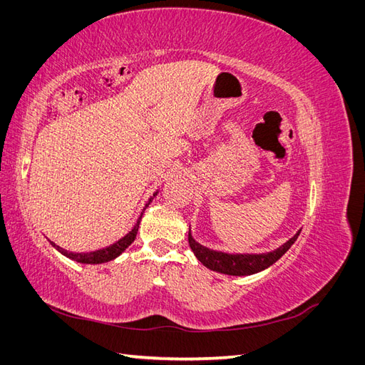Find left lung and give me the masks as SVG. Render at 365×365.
Returning a JSON list of instances; mask_svg holds the SVG:
<instances>
[{
    "label": "left lung",
    "mask_w": 365,
    "mask_h": 365,
    "mask_svg": "<svg viewBox=\"0 0 365 365\" xmlns=\"http://www.w3.org/2000/svg\"><path fill=\"white\" fill-rule=\"evenodd\" d=\"M300 231L286 242L284 245L277 248L272 252L268 254H227V252H217V251H210L200 244H196L193 237L189 233V245L195 256L197 257L204 267L208 269L220 272V274H228V275H250L254 272H259L271 267L272 263L277 262L283 254L291 248V245L297 240Z\"/></svg>",
    "instance_id": "8db88e82"
}]
</instances>
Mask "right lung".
Instances as JSON below:
<instances>
[{"mask_svg": "<svg viewBox=\"0 0 365 365\" xmlns=\"http://www.w3.org/2000/svg\"><path fill=\"white\" fill-rule=\"evenodd\" d=\"M140 219H141V216H140ZM140 219H138V222H137V225L132 228V231H129V233L123 237V239H120L118 242H115L114 245H111V247H108V248H105V250H98V251H94V252H85V254H82V252H70V251H67V250H62L61 247H58V245H54L53 242H50V244L56 248L59 252H62L63 256H67L68 259H71V260H76V262H81V263H88V264H94V263H105V262H109V260H113V259H115L117 256H120L121 252H123L132 242L135 240V237H137V231H138V225H140Z\"/></svg>", "mask_w": 365, "mask_h": 365, "instance_id": "add662e5", "label": "right lung"}]
</instances>
